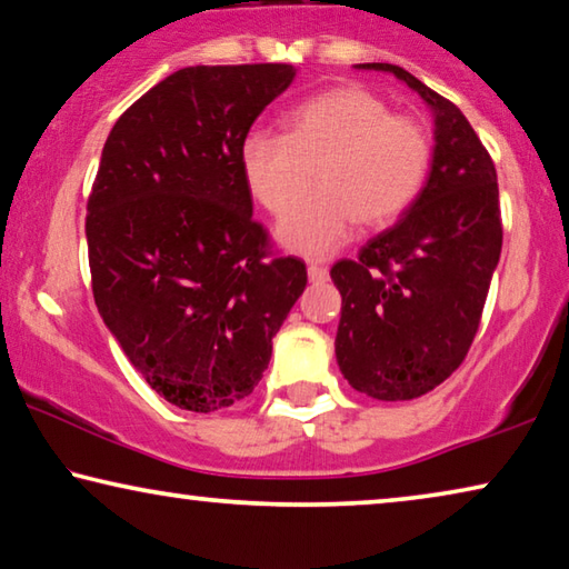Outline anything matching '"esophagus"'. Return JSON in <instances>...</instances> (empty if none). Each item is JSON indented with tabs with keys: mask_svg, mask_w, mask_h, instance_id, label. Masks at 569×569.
Masks as SVG:
<instances>
[{
	"mask_svg": "<svg viewBox=\"0 0 569 569\" xmlns=\"http://www.w3.org/2000/svg\"><path fill=\"white\" fill-rule=\"evenodd\" d=\"M309 281L311 283L327 281V268L319 266V262H309Z\"/></svg>",
	"mask_w": 569,
	"mask_h": 569,
	"instance_id": "obj_1",
	"label": "esophagus"
}]
</instances>
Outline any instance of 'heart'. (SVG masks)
Here are the masks:
<instances>
[{"label": "heart", "mask_w": 569, "mask_h": 569, "mask_svg": "<svg viewBox=\"0 0 569 569\" xmlns=\"http://www.w3.org/2000/svg\"><path fill=\"white\" fill-rule=\"evenodd\" d=\"M288 132L256 130L240 160L250 193L284 214L318 168L320 189L278 224V240L325 258L350 240L358 222L383 227L411 207L431 166V134L419 117L396 114L383 97L347 83L288 114Z\"/></svg>", "instance_id": "1"}]
</instances>
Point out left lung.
Instances as JSON below:
<instances>
[{"instance_id": "1", "label": "left lung", "mask_w": 569, "mask_h": 569, "mask_svg": "<svg viewBox=\"0 0 569 569\" xmlns=\"http://www.w3.org/2000/svg\"><path fill=\"white\" fill-rule=\"evenodd\" d=\"M360 68L391 71L409 83L437 122L435 160L417 201L358 258L332 266L342 293L339 370L355 391L409 401L445 383L478 335L503 244L498 176L452 101L401 66Z\"/></svg>"}]
</instances>
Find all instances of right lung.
Wrapping results in <instances>:
<instances>
[{
    "mask_svg": "<svg viewBox=\"0 0 569 569\" xmlns=\"http://www.w3.org/2000/svg\"><path fill=\"white\" fill-rule=\"evenodd\" d=\"M288 63L189 66L114 122L87 203L97 309L178 409L250 396L307 266L252 219L242 140L293 81Z\"/></svg>",
    "mask_w": 569,
    "mask_h": 569,
    "instance_id": "add662e5",
    "label": "right lung"
}]
</instances>
